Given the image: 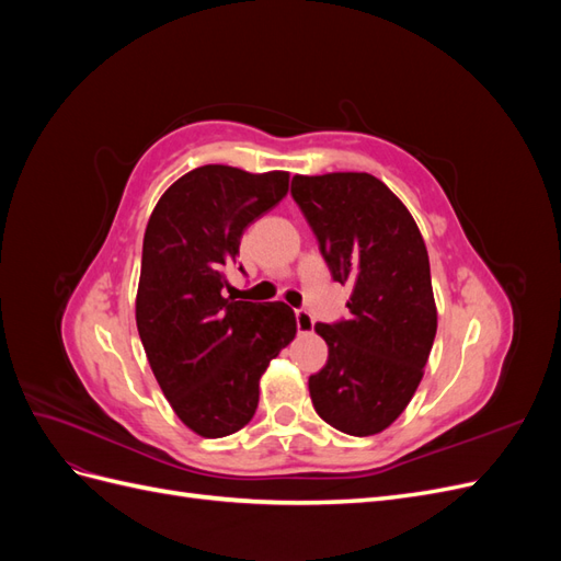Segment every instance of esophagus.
<instances>
[{
	"mask_svg": "<svg viewBox=\"0 0 561 561\" xmlns=\"http://www.w3.org/2000/svg\"><path fill=\"white\" fill-rule=\"evenodd\" d=\"M295 318H297V330H299V334H307V332L313 330L316 320H313V316H311L309 311L297 309V311H295Z\"/></svg>",
	"mask_w": 561,
	"mask_h": 561,
	"instance_id": "34e87169",
	"label": "esophagus"
}]
</instances>
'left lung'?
I'll list each match as a JSON object with an SVG mask.
<instances>
[{"label":"left lung","instance_id":"left-lung-1","mask_svg":"<svg viewBox=\"0 0 561 561\" xmlns=\"http://www.w3.org/2000/svg\"><path fill=\"white\" fill-rule=\"evenodd\" d=\"M293 198L336 283L351 285L348 320L318 322L328 365L309 379L316 412L365 437L414 398L437 330L428 250L404 203L369 173L295 175Z\"/></svg>","mask_w":561,"mask_h":561}]
</instances>
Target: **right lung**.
Masks as SVG:
<instances>
[{"label": "right lung", "mask_w": 561, "mask_h": 561, "mask_svg": "<svg viewBox=\"0 0 561 561\" xmlns=\"http://www.w3.org/2000/svg\"><path fill=\"white\" fill-rule=\"evenodd\" d=\"M287 186L285 171L201 165L168 186L147 222L135 322L165 400L201 437L245 426L268 363L297 334L287 304L225 297L243 231Z\"/></svg>", "instance_id": "obj_1"}]
</instances>
